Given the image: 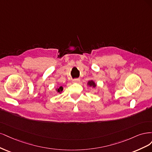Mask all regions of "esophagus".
I'll use <instances>...</instances> for the list:
<instances>
[{
	"label": "esophagus",
	"instance_id": "esophagus-1",
	"mask_svg": "<svg viewBox=\"0 0 152 152\" xmlns=\"http://www.w3.org/2000/svg\"><path fill=\"white\" fill-rule=\"evenodd\" d=\"M80 81V79H74L72 80V83H79Z\"/></svg>",
	"mask_w": 152,
	"mask_h": 152
}]
</instances>
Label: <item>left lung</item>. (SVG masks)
Returning a JSON list of instances; mask_svg holds the SVG:
<instances>
[{"instance_id":"obj_1","label":"left lung","mask_w":152,"mask_h":152,"mask_svg":"<svg viewBox=\"0 0 152 152\" xmlns=\"http://www.w3.org/2000/svg\"><path fill=\"white\" fill-rule=\"evenodd\" d=\"M87 85H88V86H90V87H93V88H95L96 86V83H95L94 81H93V80L89 81L88 82Z\"/></svg>"}]
</instances>
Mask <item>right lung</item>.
I'll return each mask as SVG.
<instances>
[{
  "label": "right lung",
  "instance_id": "obj_1",
  "mask_svg": "<svg viewBox=\"0 0 152 152\" xmlns=\"http://www.w3.org/2000/svg\"><path fill=\"white\" fill-rule=\"evenodd\" d=\"M62 90H63L62 86H59V87H58L56 89V91L57 93H59V94H61Z\"/></svg>",
  "mask_w": 152,
  "mask_h": 152
}]
</instances>
